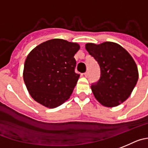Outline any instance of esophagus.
<instances>
[{
    "label": "esophagus",
    "mask_w": 148,
    "mask_h": 148,
    "mask_svg": "<svg viewBox=\"0 0 148 148\" xmlns=\"http://www.w3.org/2000/svg\"><path fill=\"white\" fill-rule=\"evenodd\" d=\"M84 75H85V77H88V71H87V72H85V73H84Z\"/></svg>",
    "instance_id": "obj_1"
}]
</instances>
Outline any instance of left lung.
Segmentation results:
<instances>
[{
    "label": "left lung",
    "mask_w": 148,
    "mask_h": 148,
    "mask_svg": "<svg viewBox=\"0 0 148 148\" xmlns=\"http://www.w3.org/2000/svg\"><path fill=\"white\" fill-rule=\"evenodd\" d=\"M85 49L100 66V79L91 86L95 98L106 107L123 103L136 86L139 78L137 66L122 46L105 41L99 45L88 43Z\"/></svg>",
    "instance_id": "left-lung-1"
}]
</instances>
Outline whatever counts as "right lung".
<instances>
[{
	"instance_id": "1",
	"label": "right lung",
	"mask_w": 148,
	"mask_h": 148,
	"mask_svg": "<svg viewBox=\"0 0 148 148\" xmlns=\"http://www.w3.org/2000/svg\"><path fill=\"white\" fill-rule=\"evenodd\" d=\"M79 44L61 38L41 43L30 51L24 64L23 79L29 94L47 108L69 99L79 75L74 72Z\"/></svg>"
}]
</instances>
